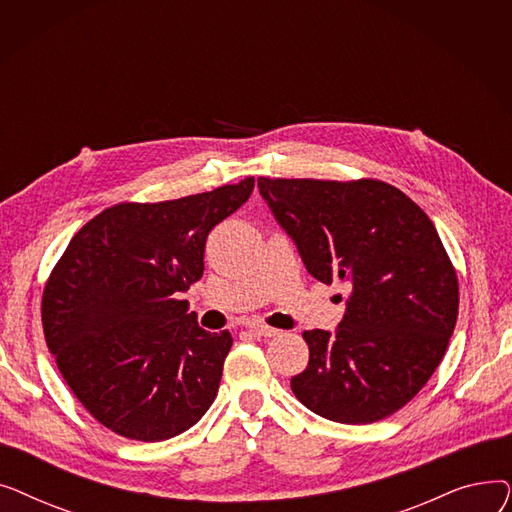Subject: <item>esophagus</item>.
<instances>
[{"mask_svg": "<svg viewBox=\"0 0 512 512\" xmlns=\"http://www.w3.org/2000/svg\"><path fill=\"white\" fill-rule=\"evenodd\" d=\"M247 330L251 332V334H255V336H263V338H272V336H276L280 330H276V328H270V326H265V324H261V321H249L247 324Z\"/></svg>", "mask_w": 512, "mask_h": 512, "instance_id": "1", "label": "esophagus"}]
</instances>
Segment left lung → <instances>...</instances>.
<instances>
[{"label": "left lung", "instance_id": "1", "mask_svg": "<svg viewBox=\"0 0 512 512\" xmlns=\"http://www.w3.org/2000/svg\"><path fill=\"white\" fill-rule=\"evenodd\" d=\"M259 193L307 272L351 286L336 332L309 330L303 405L365 425L407 402L440 365L459 315V282L423 209L380 180L259 178Z\"/></svg>", "mask_w": 512, "mask_h": 512}]
</instances>
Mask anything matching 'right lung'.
Masks as SVG:
<instances>
[{
  "label": "right lung",
  "instance_id": "add662e5",
  "mask_svg": "<svg viewBox=\"0 0 512 512\" xmlns=\"http://www.w3.org/2000/svg\"><path fill=\"white\" fill-rule=\"evenodd\" d=\"M253 186L249 176L103 209L53 267L41 303L47 346L76 398L112 432L161 442L211 407L232 336L203 330L180 294L203 276L207 234Z\"/></svg>",
  "mask_w": 512,
  "mask_h": 512
}]
</instances>
